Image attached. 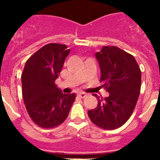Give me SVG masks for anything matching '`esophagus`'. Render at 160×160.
<instances>
[{
    "label": "esophagus",
    "instance_id": "34e87169",
    "mask_svg": "<svg viewBox=\"0 0 160 160\" xmlns=\"http://www.w3.org/2000/svg\"><path fill=\"white\" fill-rule=\"evenodd\" d=\"M77 95H78V97H80V98H84L85 97H87L88 95L86 93H84V92H80V93H79Z\"/></svg>",
    "mask_w": 160,
    "mask_h": 160
}]
</instances>
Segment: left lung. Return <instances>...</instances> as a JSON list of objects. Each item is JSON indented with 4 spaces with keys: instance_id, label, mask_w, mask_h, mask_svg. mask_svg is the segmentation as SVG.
I'll list each match as a JSON object with an SVG mask.
<instances>
[{
    "instance_id": "1",
    "label": "left lung",
    "mask_w": 160,
    "mask_h": 160,
    "mask_svg": "<svg viewBox=\"0 0 160 160\" xmlns=\"http://www.w3.org/2000/svg\"><path fill=\"white\" fill-rule=\"evenodd\" d=\"M101 72L102 87L109 96L97 98L96 108L88 112L89 118L99 128L116 129L130 118L140 95L141 72L132 55L117 46H103L95 53Z\"/></svg>"
}]
</instances>
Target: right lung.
Segmentation results:
<instances>
[{"instance_id": "obj_1", "label": "right lung", "mask_w": 160, "mask_h": 160, "mask_svg": "<svg viewBox=\"0 0 160 160\" xmlns=\"http://www.w3.org/2000/svg\"><path fill=\"white\" fill-rule=\"evenodd\" d=\"M69 52L65 45L50 43L25 64L21 77L23 101L31 120L42 128L63 123L75 101V94L62 93L55 84Z\"/></svg>"}]
</instances>
